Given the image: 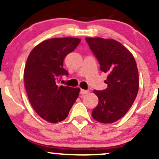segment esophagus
I'll return each instance as SVG.
<instances>
[{
	"label": "esophagus",
	"mask_w": 159,
	"mask_h": 159,
	"mask_svg": "<svg viewBox=\"0 0 159 159\" xmlns=\"http://www.w3.org/2000/svg\"><path fill=\"white\" fill-rule=\"evenodd\" d=\"M88 92H89V91L87 90H83V89H81V95L87 94Z\"/></svg>",
	"instance_id": "esophagus-1"
}]
</instances>
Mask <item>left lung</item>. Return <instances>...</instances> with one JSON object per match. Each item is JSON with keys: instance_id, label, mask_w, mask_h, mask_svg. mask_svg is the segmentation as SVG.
Masks as SVG:
<instances>
[{"instance_id": "obj_1", "label": "left lung", "mask_w": 159, "mask_h": 159, "mask_svg": "<svg viewBox=\"0 0 159 159\" xmlns=\"http://www.w3.org/2000/svg\"><path fill=\"white\" fill-rule=\"evenodd\" d=\"M99 62L101 71L107 74V87L93 90L98 103L92 116L99 123H112L125 116L135 100L139 76L134 56L121 43L112 39L85 38Z\"/></svg>"}]
</instances>
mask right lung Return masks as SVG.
Listing matches in <instances>:
<instances>
[{
	"instance_id": "add662e5",
	"label": "right lung",
	"mask_w": 159,
	"mask_h": 159,
	"mask_svg": "<svg viewBox=\"0 0 159 159\" xmlns=\"http://www.w3.org/2000/svg\"><path fill=\"white\" fill-rule=\"evenodd\" d=\"M80 42L73 37L45 40L27 57L24 71L25 90L34 111L49 123L65 120L78 97L80 88L60 86L57 81L60 76L68 75L63 60Z\"/></svg>"
}]
</instances>
